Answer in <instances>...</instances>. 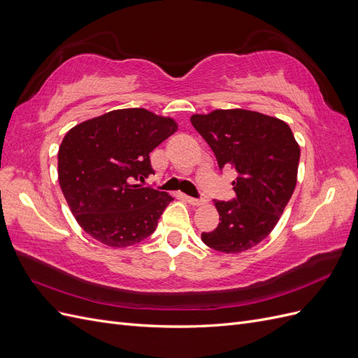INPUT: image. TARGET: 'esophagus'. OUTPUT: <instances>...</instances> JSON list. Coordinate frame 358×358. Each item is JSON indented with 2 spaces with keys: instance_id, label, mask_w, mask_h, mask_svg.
<instances>
[{
  "instance_id": "1",
  "label": "esophagus",
  "mask_w": 358,
  "mask_h": 358,
  "mask_svg": "<svg viewBox=\"0 0 358 358\" xmlns=\"http://www.w3.org/2000/svg\"><path fill=\"white\" fill-rule=\"evenodd\" d=\"M183 199H185V200H187L189 204H192V206H200V204L204 203L203 199H194V197H189V196H183Z\"/></svg>"
}]
</instances>
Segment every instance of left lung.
Returning <instances> with one entry per match:
<instances>
[{
	"instance_id": "obj_1",
	"label": "left lung",
	"mask_w": 358,
	"mask_h": 358,
	"mask_svg": "<svg viewBox=\"0 0 358 358\" xmlns=\"http://www.w3.org/2000/svg\"><path fill=\"white\" fill-rule=\"evenodd\" d=\"M191 124L208 142L218 166L231 167L236 199L215 200L220 224L201 233L215 251L239 254L275 229L297 183L300 148L291 128L278 117L245 109L192 115Z\"/></svg>"
}]
</instances>
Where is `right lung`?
Masks as SVG:
<instances>
[{"mask_svg": "<svg viewBox=\"0 0 358 358\" xmlns=\"http://www.w3.org/2000/svg\"><path fill=\"white\" fill-rule=\"evenodd\" d=\"M171 117L119 109L73 127L58 150V179L82 229L107 246L145 241L173 200L140 185L154 175L149 154L176 133Z\"/></svg>", "mask_w": 358, "mask_h": 358, "instance_id": "obj_1", "label": "right lung"}]
</instances>
